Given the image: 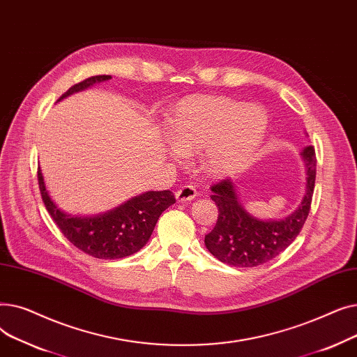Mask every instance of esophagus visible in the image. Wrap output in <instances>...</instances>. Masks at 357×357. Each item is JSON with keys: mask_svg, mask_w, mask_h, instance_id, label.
<instances>
[{"mask_svg": "<svg viewBox=\"0 0 357 357\" xmlns=\"http://www.w3.org/2000/svg\"><path fill=\"white\" fill-rule=\"evenodd\" d=\"M175 195H176V199L179 202H188V201H192L197 197V190H195V186H192V185H183L176 191Z\"/></svg>", "mask_w": 357, "mask_h": 357, "instance_id": "34e87169", "label": "esophagus"}]
</instances>
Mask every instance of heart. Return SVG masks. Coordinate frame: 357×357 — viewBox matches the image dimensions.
<instances>
[{
  "mask_svg": "<svg viewBox=\"0 0 357 357\" xmlns=\"http://www.w3.org/2000/svg\"><path fill=\"white\" fill-rule=\"evenodd\" d=\"M264 109L227 97L191 96L183 98L167 121V136L182 155L202 150L204 171L213 176L236 172L265 139Z\"/></svg>",
  "mask_w": 357,
  "mask_h": 357,
  "instance_id": "b5f03b06",
  "label": "heart"
}]
</instances>
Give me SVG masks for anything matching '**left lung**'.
I'll return each instance as SVG.
<instances>
[{
	"mask_svg": "<svg viewBox=\"0 0 357 357\" xmlns=\"http://www.w3.org/2000/svg\"><path fill=\"white\" fill-rule=\"evenodd\" d=\"M301 156L307 167L305 195L285 220L265 221L249 214L238 201L231 179L226 178L211 186L218 218L204 241L213 256L234 268H255L276 257L296 238L311 208L317 165L312 146H307Z\"/></svg>",
	"mask_w": 357,
	"mask_h": 357,
	"instance_id": "8db88e82",
	"label": "left lung"
}]
</instances>
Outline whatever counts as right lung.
<instances>
[{
	"label": "right lung",
	"mask_w": 357,
	"mask_h": 357,
	"mask_svg": "<svg viewBox=\"0 0 357 357\" xmlns=\"http://www.w3.org/2000/svg\"><path fill=\"white\" fill-rule=\"evenodd\" d=\"M108 79H111L109 75H97L84 79L70 86L59 100ZM37 179L45 207L62 234L75 248L97 259H121L139 252L152 236L160 214L175 202L171 191H149L105 214L77 217L63 213L52 201L40 167L37 169Z\"/></svg>",
	"instance_id": "obj_1"
}]
</instances>
